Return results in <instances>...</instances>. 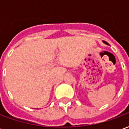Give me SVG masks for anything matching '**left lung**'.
Returning <instances> with one entry per match:
<instances>
[{"label":"left lung","mask_w":129,"mask_h":129,"mask_svg":"<svg viewBox=\"0 0 129 129\" xmlns=\"http://www.w3.org/2000/svg\"><path fill=\"white\" fill-rule=\"evenodd\" d=\"M103 43H104L105 44H106V45H108V43L106 41H103Z\"/></svg>","instance_id":"8db88e82"}]
</instances>
